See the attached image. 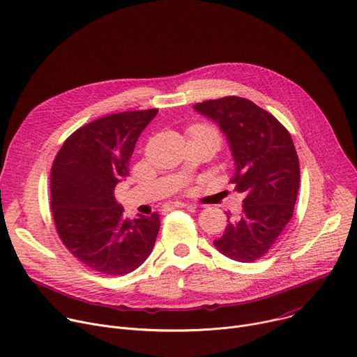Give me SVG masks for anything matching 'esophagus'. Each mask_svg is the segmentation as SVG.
<instances>
[{
  "instance_id": "34e87169",
  "label": "esophagus",
  "mask_w": 357,
  "mask_h": 357,
  "mask_svg": "<svg viewBox=\"0 0 357 357\" xmlns=\"http://www.w3.org/2000/svg\"><path fill=\"white\" fill-rule=\"evenodd\" d=\"M184 207H190V204H185L183 202H173V203H169L165 206L166 210H170V208H184Z\"/></svg>"
}]
</instances>
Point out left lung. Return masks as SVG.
Returning a JSON list of instances; mask_svg holds the SVG:
<instances>
[{
	"label": "left lung",
	"mask_w": 357,
	"mask_h": 357,
	"mask_svg": "<svg viewBox=\"0 0 357 357\" xmlns=\"http://www.w3.org/2000/svg\"><path fill=\"white\" fill-rule=\"evenodd\" d=\"M194 109L225 133L235 172L229 183L244 192L243 213L229 221L215 248L225 257L252 262L278 241L291 221L299 190V158L287 128L269 112L240 96L195 103Z\"/></svg>",
	"instance_id": "1"
}]
</instances>
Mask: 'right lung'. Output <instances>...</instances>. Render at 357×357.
Instances as JSON below:
<instances>
[{
    "label": "right lung",
    "mask_w": 357,
    "mask_h": 357,
    "mask_svg": "<svg viewBox=\"0 0 357 357\" xmlns=\"http://www.w3.org/2000/svg\"><path fill=\"white\" fill-rule=\"evenodd\" d=\"M158 109L113 113L75 130L51 169V210L66 250L103 275H126L150 255L160 214L123 217L114 187L129 176L130 157Z\"/></svg>",
    "instance_id": "right-lung-1"
}]
</instances>
